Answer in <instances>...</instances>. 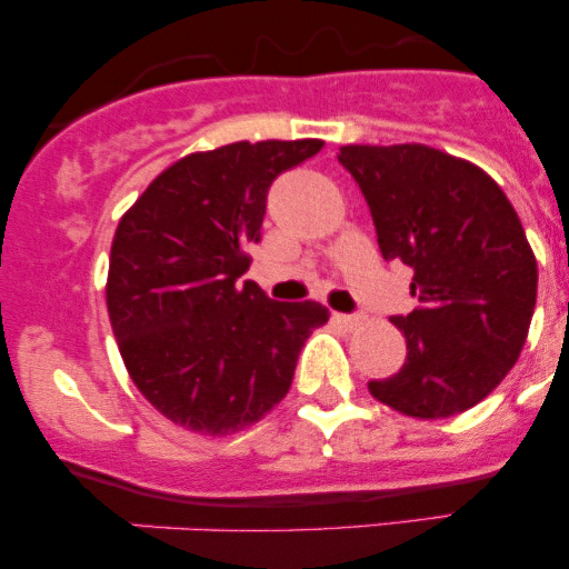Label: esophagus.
<instances>
[{"instance_id": "obj_1", "label": "esophagus", "mask_w": 569, "mask_h": 569, "mask_svg": "<svg viewBox=\"0 0 569 569\" xmlns=\"http://www.w3.org/2000/svg\"><path fill=\"white\" fill-rule=\"evenodd\" d=\"M331 318H335L337 323H342L345 329H356V326L361 323V316H358V312H335Z\"/></svg>"}]
</instances>
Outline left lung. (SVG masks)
<instances>
[{"instance_id": "1", "label": "left lung", "mask_w": 569, "mask_h": 569, "mask_svg": "<svg viewBox=\"0 0 569 569\" xmlns=\"http://www.w3.org/2000/svg\"><path fill=\"white\" fill-rule=\"evenodd\" d=\"M337 160L361 187L385 262L415 276L417 307L390 318L407 361L369 393L422 420L476 407L519 358L538 297L513 206L481 168L422 143H350Z\"/></svg>"}]
</instances>
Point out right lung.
I'll list each match as a JSON object with an SVG mask.
<instances>
[{"mask_svg": "<svg viewBox=\"0 0 569 569\" xmlns=\"http://www.w3.org/2000/svg\"><path fill=\"white\" fill-rule=\"evenodd\" d=\"M323 141H238L162 171L114 232L107 307L130 380L198 433L251 426L289 393L323 305L276 302L248 270L267 192Z\"/></svg>", "mask_w": 569, "mask_h": 569, "instance_id": "obj_1", "label": "right lung"}]
</instances>
